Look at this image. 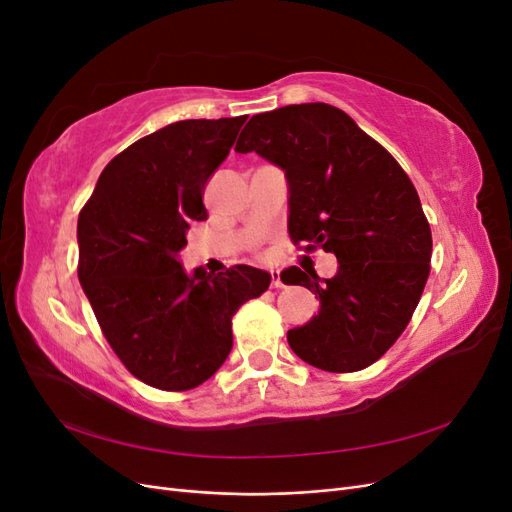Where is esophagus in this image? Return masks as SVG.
I'll return each instance as SVG.
<instances>
[{"instance_id": "obj_1", "label": "esophagus", "mask_w": 512, "mask_h": 512, "mask_svg": "<svg viewBox=\"0 0 512 512\" xmlns=\"http://www.w3.org/2000/svg\"><path fill=\"white\" fill-rule=\"evenodd\" d=\"M271 288H284L280 271H271Z\"/></svg>"}]
</instances>
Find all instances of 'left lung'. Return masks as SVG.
Instances as JSON below:
<instances>
[{"instance_id":"1","label":"left lung","mask_w":512,"mask_h":512,"mask_svg":"<svg viewBox=\"0 0 512 512\" xmlns=\"http://www.w3.org/2000/svg\"><path fill=\"white\" fill-rule=\"evenodd\" d=\"M235 151L286 170L288 232L305 252H333L339 269L284 271L320 299L318 316L288 331L294 354L333 374L376 363L404 333L431 271V228L406 170L344 111L322 102L254 115Z\"/></svg>"}]
</instances>
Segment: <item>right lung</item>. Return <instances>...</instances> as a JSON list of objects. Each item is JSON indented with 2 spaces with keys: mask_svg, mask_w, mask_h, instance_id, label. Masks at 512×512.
<instances>
[{
  "mask_svg": "<svg viewBox=\"0 0 512 512\" xmlns=\"http://www.w3.org/2000/svg\"><path fill=\"white\" fill-rule=\"evenodd\" d=\"M245 119H185L143 136L106 164L79 213L81 286L119 361L153 389L209 380L232 348V316L271 284L247 265L190 277L177 260Z\"/></svg>",
  "mask_w": 512,
  "mask_h": 512,
  "instance_id": "add662e5",
  "label": "right lung"
}]
</instances>
